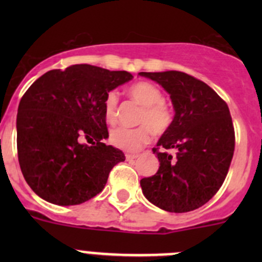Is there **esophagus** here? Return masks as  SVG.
Returning <instances> with one entry per match:
<instances>
[{"instance_id":"34e87169","label":"esophagus","mask_w":262,"mask_h":262,"mask_svg":"<svg viewBox=\"0 0 262 262\" xmlns=\"http://www.w3.org/2000/svg\"><path fill=\"white\" fill-rule=\"evenodd\" d=\"M137 157H138V155H136V153H126L125 155L126 161H133V160H136Z\"/></svg>"}]
</instances>
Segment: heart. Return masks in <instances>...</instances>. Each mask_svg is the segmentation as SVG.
<instances>
[{
	"label": "heart",
	"instance_id": "obj_1",
	"mask_svg": "<svg viewBox=\"0 0 262 262\" xmlns=\"http://www.w3.org/2000/svg\"><path fill=\"white\" fill-rule=\"evenodd\" d=\"M128 95L143 106L139 116L142 125L137 128L118 126L112 132L113 144L129 152H136L144 144L149 143L153 133L161 134L172 123V112L163 102V94L158 87L149 82H137L128 89ZM105 118L109 123H115L118 118V95L112 91L104 102Z\"/></svg>",
	"mask_w": 262,
	"mask_h": 262
}]
</instances>
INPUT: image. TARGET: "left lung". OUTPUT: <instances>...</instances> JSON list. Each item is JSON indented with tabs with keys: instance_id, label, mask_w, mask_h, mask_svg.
<instances>
[{
	"instance_id": "1",
	"label": "left lung",
	"mask_w": 262,
	"mask_h": 262,
	"mask_svg": "<svg viewBox=\"0 0 262 262\" xmlns=\"http://www.w3.org/2000/svg\"><path fill=\"white\" fill-rule=\"evenodd\" d=\"M168 92L175 116L157 147L176 149L172 157L153 148L158 171L141 180L143 195L166 212L198 209L223 184L234 152L228 105L203 81L179 71L139 72Z\"/></svg>"
}]
</instances>
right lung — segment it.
Masks as SVG:
<instances>
[{"mask_svg":"<svg viewBox=\"0 0 262 262\" xmlns=\"http://www.w3.org/2000/svg\"><path fill=\"white\" fill-rule=\"evenodd\" d=\"M132 78L126 71L75 64L49 71L29 87L17 109V156L38 196L77 205L102 191L112 168L125 160L102 142L109 137L104 102Z\"/></svg>","mask_w":262,"mask_h":262,"instance_id":"right-lung-1","label":"right lung"}]
</instances>
